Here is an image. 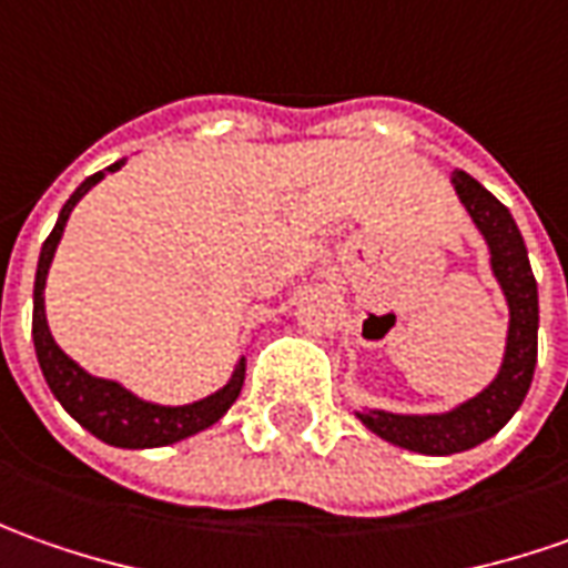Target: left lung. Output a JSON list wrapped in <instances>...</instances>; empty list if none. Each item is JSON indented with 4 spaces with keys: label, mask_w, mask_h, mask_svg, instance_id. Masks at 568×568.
Returning <instances> with one entry per match:
<instances>
[{
    "label": "left lung",
    "mask_w": 568,
    "mask_h": 568,
    "mask_svg": "<svg viewBox=\"0 0 568 568\" xmlns=\"http://www.w3.org/2000/svg\"><path fill=\"white\" fill-rule=\"evenodd\" d=\"M453 187L459 194L465 213L480 232L490 273L497 280L503 302L509 311L506 343L494 381L475 396L462 399L446 412H389V408H355V418L362 420L371 434L381 440L412 449L420 456H453L475 449L484 440L499 434L509 418L521 408L528 396V386L538 364V283L528 264V247L518 232L516 220L497 197L471 179L468 172H453Z\"/></svg>",
    "instance_id": "8db88e82"
}]
</instances>
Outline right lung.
Segmentation results:
<instances>
[{"instance_id": "add662e5", "label": "right lung", "mask_w": 568, "mask_h": 568, "mask_svg": "<svg viewBox=\"0 0 568 568\" xmlns=\"http://www.w3.org/2000/svg\"><path fill=\"white\" fill-rule=\"evenodd\" d=\"M125 166V160L112 163L103 172H93L81 185L74 187L65 206L59 210V220L52 225L50 239L40 247V261H37V276H33V348H37V362L40 371L50 383L52 396L59 405L78 420L84 430H90L97 440L119 446V449H153V446H169V443L185 440L206 430L210 424L223 418L232 408V402L239 399L242 383H245L247 358L242 355L232 377L204 399L185 402V405H160V402L141 399L138 393H131L119 381L106 377H93L81 364L69 358L59 343L52 339L50 323H47V280H50L52 257L55 247L62 242V232L69 223L74 204L88 194L90 187L100 185L106 179V172H119Z\"/></svg>"}]
</instances>
